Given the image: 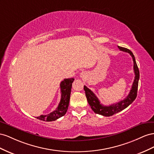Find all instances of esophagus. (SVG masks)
<instances>
[{
  "label": "esophagus",
  "mask_w": 154,
  "mask_h": 154,
  "mask_svg": "<svg viewBox=\"0 0 154 154\" xmlns=\"http://www.w3.org/2000/svg\"><path fill=\"white\" fill-rule=\"evenodd\" d=\"M81 77L82 78H85V77H86V73H85V72H82V73H81Z\"/></svg>",
  "instance_id": "esophagus-1"
}]
</instances>
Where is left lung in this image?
<instances>
[{"instance_id":"left-lung-1","label":"left lung","mask_w":154,"mask_h":154,"mask_svg":"<svg viewBox=\"0 0 154 154\" xmlns=\"http://www.w3.org/2000/svg\"><path fill=\"white\" fill-rule=\"evenodd\" d=\"M118 48L121 51L128 52V54H130L134 61V72L135 73V79L128 96L125 99L121 100L120 102L114 103L112 105H109V106H104L103 104H100L99 100L97 97V96L94 94V92L90 90L88 88H87L86 86H84V90L85 91L88 103H89L92 110L95 113L106 117L112 116L114 115V114L123 110L124 109L128 107L130 104L134 102V100L135 99L136 97H137L138 82L139 79V70L137 63H136L135 57L133 53L130 50L127 49V48H122L119 46Z\"/></svg>"}]
</instances>
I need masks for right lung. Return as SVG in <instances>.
Here are the masks:
<instances>
[{
  "label": "right lung",
  "mask_w": 154,
  "mask_h": 154,
  "mask_svg": "<svg viewBox=\"0 0 154 154\" xmlns=\"http://www.w3.org/2000/svg\"><path fill=\"white\" fill-rule=\"evenodd\" d=\"M73 81V78L65 79L60 82V87L61 99L58 107L56 108L55 110L48 114V115H41L37 117V119L44 121H54L65 115L69 106L70 94H71L72 86Z\"/></svg>",
  "instance_id": "obj_1"
}]
</instances>
